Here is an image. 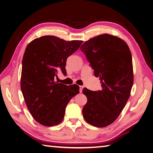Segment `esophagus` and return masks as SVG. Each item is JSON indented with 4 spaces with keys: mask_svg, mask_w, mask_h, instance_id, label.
<instances>
[{
    "mask_svg": "<svg viewBox=\"0 0 153 153\" xmlns=\"http://www.w3.org/2000/svg\"><path fill=\"white\" fill-rule=\"evenodd\" d=\"M83 88V86H79V91H80V93H82Z\"/></svg>",
    "mask_w": 153,
    "mask_h": 153,
    "instance_id": "obj_1",
    "label": "esophagus"
}]
</instances>
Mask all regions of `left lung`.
<instances>
[{"mask_svg":"<svg viewBox=\"0 0 153 153\" xmlns=\"http://www.w3.org/2000/svg\"><path fill=\"white\" fill-rule=\"evenodd\" d=\"M80 49L94 76L100 77L102 87L98 91L83 88L87 102L83 115L90 125L105 127L117 119L130 96L134 83L132 55L125 41L108 34L85 42Z\"/></svg>","mask_w":153,"mask_h":153,"instance_id":"left-lung-1","label":"left lung"}]
</instances>
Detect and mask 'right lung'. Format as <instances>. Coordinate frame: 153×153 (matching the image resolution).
I'll list each match as a JSON object with an SVG mask.
<instances>
[{"label":"right lung","instance_id":"right-lung-1","mask_svg":"<svg viewBox=\"0 0 153 153\" xmlns=\"http://www.w3.org/2000/svg\"><path fill=\"white\" fill-rule=\"evenodd\" d=\"M83 41H66L54 36L34 39L27 46L22 60L21 88L34 120L45 126L62 122L71 99L79 93L77 85L55 81L57 70L65 74L66 59Z\"/></svg>","mask_w":153,"mask_h":153}]
</instances>
